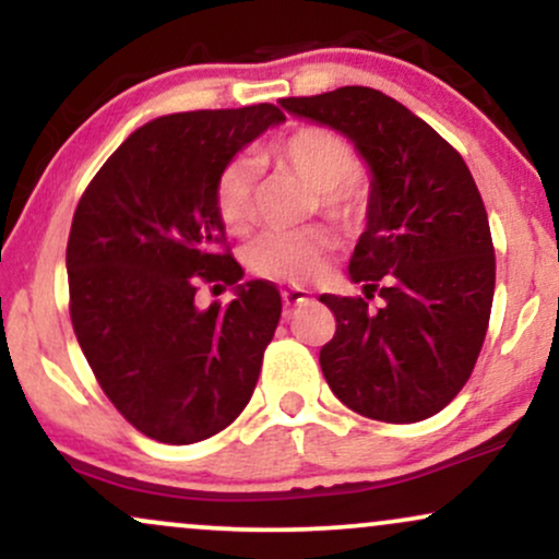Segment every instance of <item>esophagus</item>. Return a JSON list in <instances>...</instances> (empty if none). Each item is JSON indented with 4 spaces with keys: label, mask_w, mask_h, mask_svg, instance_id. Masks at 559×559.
I'll return each mask as SVG.
<instances>
[{
    "label": "esophagus",
    "mask_w": 559,
    "mask_h": 559,
    "mask_svg": "<svg viewBox=\"0 0 559 559\" xmlns=\"http://www.w3.org/2000/svg\"><path fill=\"white\" fill-rule=\"evenodd\" d=\"M281 299H284L286 307H297V305H305V301H310V292L301 286H281Z\"/></svg>",
    "instance_id": "esophagus-1"
}]
</instances>
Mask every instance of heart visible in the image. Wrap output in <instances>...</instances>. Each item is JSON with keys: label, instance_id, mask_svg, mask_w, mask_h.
I'll return each mask as SVG.
<instances>
[{"label": "heart", "instance_id": "1", "mask_svg": "<svg viewBox=\"0 0 559 559\" xmlns=\"http://www.w3.org/2000/svg\"><path fill=\"white\" fill-rule=\"evenodd\" d=\"M273 157L316 189L318 207L338 223L357 221L362 213V189L357 186V157L352 144L336 131L305 126L271 146ZM215 210L230 234H247L254 223V165L247 157L230 159L215 178ZM336 241L323 228L271 230L243 252L249 273L281 284H307L329 267Z\"/></svg>", "mask_w": 559, "mask_h": 559}]
</instances>
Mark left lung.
<instances>
[{
    "instance_id": "1",
    "label": "left lung",
    "mask_w": 559,
    "mask_h": 559,
    "mask_svg": "<svg viewBox=\"0 0 559 559\" xmlns=\"http://www.w3.org/2000/svg\"><path fill=\"white\" fill-rule=\"evenodd\" d=\"M281 105L342 131L373 170L368 228L349 262L365 297H320L336 318L320 349L325 381L365 418H431L467 383L489 329L497 260L478 186L449 141L376 88ZM376 296L382 305L370 308Z\"/></svg>"
}]
</instances>
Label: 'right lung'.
<instances>
[{"label":"right lung","instance_id":"add662e5","mask_svg":"<svg viewBox=\"0 0 559 559\" xmlns=\"http://www.w3.org/2000/svg\"><path fill=\"white\" fill-rule=\"evenodd\" d=\"M281 120L275 105L152 120L75 207L66 252L75 338L115 409L163 444L210 439L252 400L281 294L271 281L239 286L215 178ZM207 283L236 285L237 299L199 308Z\"/></svg>","mask_w":559,"mask_h":559}]
</instances>
